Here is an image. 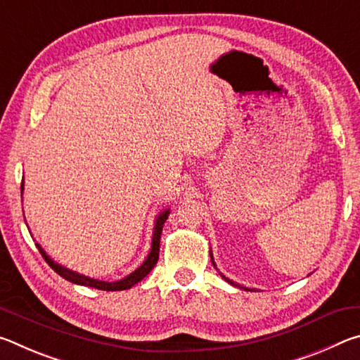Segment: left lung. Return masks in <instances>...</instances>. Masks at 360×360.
<instances>
[{
  "label": "left lung",
  "instance_id": "obj_1",
  "mask_svg": "<svg viewBox=\"0 0 360 360\" xmlns=\"http://www.w3.org/2000/svg\"><path fill=\"white\" fill-rule=\"evenodd\" d=\"M211 255V262H212V265H214L216 266V264H214V260H212V254H210ZM224 279H225V281H227V283H230L231 285H236V288H240V289H245V290H251V289H248V288H241V285L240 284H236V283H233V281H231V279H229V278H225L224 275H221Z\"/></svg>",
  "mask_w": 360,
  "mask_h": 360
}]
</instances>
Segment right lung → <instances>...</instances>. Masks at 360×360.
<instances>
[{"mask_svg": "<svg viewBox=\"0 0 360 360\" xmlns=\"http://www.w3.org/2000/svg\"><path fill=\"white\" fill-rule=\"evenodd\" d=\"M20 191L23 193V181H22V187ZM169 214V210L162 211L158 217L155 219V225H154V233H152V245H150V251L148 254V257L143 262L141 265H139L135 271L130 273L129 276H125L124 279H119V281H114V283H108V281H98V279H94V278H89V276H84V275H79V273L70 270V268L62 266L57 262H53L49 255L46 254L44 249H42L38 243H36V248L39 249V252L44 260L49 264V266L52 268L53 271L58 273L60 276L65 278L66 281L70 283H75V284H81V285H89V288H95V289H100V290H125V289H130L133 285L138 284L141 281L143 278H146L150 273L152 268L155 266L157 260H158V252H160V235H162V229H163V224L168 219Z\"/></svg>", "mask_w": 360, "mask_h": 360, "instance_id": "right-lung-1", "label": "right lung"}]
</instances>
